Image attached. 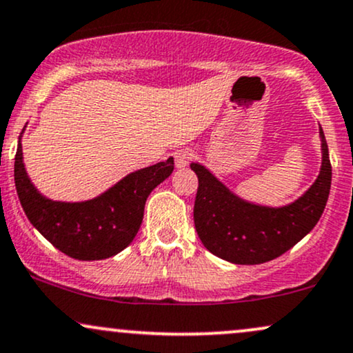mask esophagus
I'll use <instances>...</instances> for the list:
<instances>
[{"label":"esophagus","mask_w":353,"mask_h":353,"mask_svg":"<svg viewBox=\"0 0 353 353\" xmlns=\"http://www.w3.org/2000/svg\"><path fill=\"white\" fill-rule=\"evenodd\" d=\"M194 159V151L192 150H179L174 154V161H176L177 169L188 168L190 161Z\"/></svg>","instance_id":"esophagus-1"}]
</instances>
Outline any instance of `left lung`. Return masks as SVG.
Here are the masks:
<instances>
[{
	"label": "left lung",
	"instance_id": "8db88e82",
	"mask_svg": "<svg viewBox=\"0 0 353 353\" xmlns=\"http://www.w3.org/2000/svg\"><path fill=\"white\" fill-rule=\"evenodd\" d=\"M322 164L319 176L294 202L258 205L233 194L205 165L192 163L199 189L194 223L201 241L215 256L235 265H260L281 256L319 222L332 181L329 148L319 126Z\"/></svg>",
	"mask_w": 353,
	"mask_h": 353
}]
</instances>
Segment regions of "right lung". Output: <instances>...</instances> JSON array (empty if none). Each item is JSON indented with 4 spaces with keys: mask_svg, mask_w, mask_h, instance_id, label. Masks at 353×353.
I'll use <instances>...</instances> for the list:
<instances>
[{
    "mask_svg": "<svg viewBox=\"0 0 353 353\" xmlns=\"http://www.w3.org/2000/svg\"><path fill=\"white\" fill-rule=\"evenodd\" d=\"M21 136L14 158V184L24 214L46 240L75 260H105L125 250L141 227L148 195L174 171V159L169 158L128 174L90 201H50L29 179Z\"/></svg>",
    "mask_w": 353,
    "mask_h": 353,
    "instance_id": "1",
    "label": "right lung"
}]
</instances>
